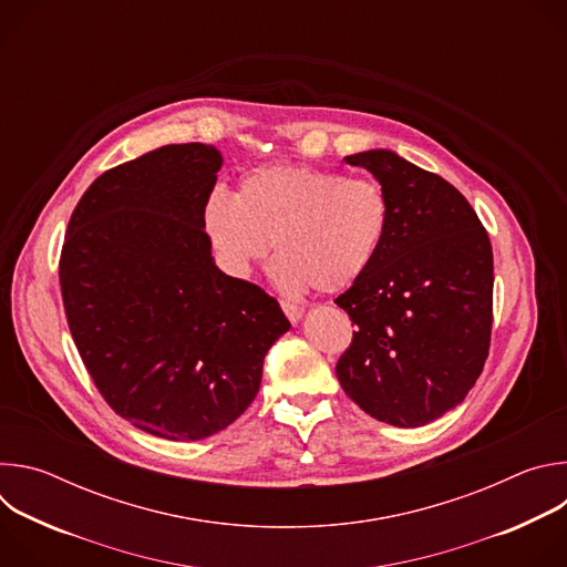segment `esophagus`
<instances>
[{
	"instance_id": "34e87169",
	"label": "esophagus",
	"mask_w": 567,
	"mask_h": 567,
	"mask_svg": "<svg viewBox=\"0 0 567 567\" xmlns=\"http://www.w3.org/2000/svg\"><path fill=\"white\" fill-rule=\"evenodd\" d=\"M282 305V311H285V316L293 322V326H296V322H300L302 320V316H305V309L300 307V305H293V302H289V300H282L280 302Z\"/></svg>"
}]
</instances>
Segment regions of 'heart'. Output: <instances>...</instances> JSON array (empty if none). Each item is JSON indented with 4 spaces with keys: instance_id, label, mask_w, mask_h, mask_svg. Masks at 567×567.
<instances>
[{
    "instance_id": "heart-1",
    "label": "heart",
    "mask_w": 567,
    "mask_h": 567,
    "mask_svg": "<svg viewBox=\"0 0 567 567\" xmlns=\"http://www.w3.org/2000/svg\"><path fill=\"white\" fill-rule=\"evenodd\" d=\"M202 226L233 276H249L271 237L278 256L269 274L282 291H341L377 260L390 226V199L370 177L278 164L247 173L235 197L213 190Z\"/></svg>"
}]
</instances>
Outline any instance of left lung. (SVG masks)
I'll return each instance as SVG.
<instances>
[{"mask_svg":"<svg viewBox=\"0 0 567 567\" xmlns=\"http://www.w3.org/2000/svg\"><path fill=\"white\" fill-rule=\"evenodd\" d=\"M346 161L383 186L390 226L372 267L337 298L359 326L337 377L370 417L417 429L464 401L489 354L492 241L460 190L396 152Z\"/></svg>","mask_w":567,"mask_h":567,"instance_id":"left-lung-1","label":"left lung"}]
</instances>
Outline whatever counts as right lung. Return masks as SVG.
<instances>
[{
	"instance_id": "right-lung-1",
	"label": "right lung",
	"mask_w": 567,
	"mask_h": 567,
	"mask_svg": "<svg viewBox=\"0 0 567 567\" xmlns=\"http://www.w3.org/2000/svg\"><path fill=\"white\" fill-rule=\"evenodd\" d=\"M224 156L164 145L101 175L64 235L66 322L110 406L145 433L195 442L256 399L280 305L226 276L202 226Z\"/></svg>"
}]
</instances>
